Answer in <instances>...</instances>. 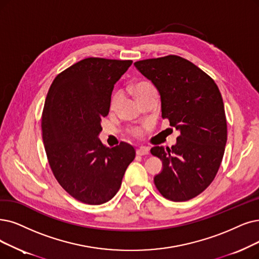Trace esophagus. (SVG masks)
<instances>
[{
    "mask_svg": "<svg viewBox=\"0 0 259 259\" xmlns=\"http://www.w3.org/2000/svg\"><path fill=\"white\" fill-rule=\"evenodd\" d=\"M136 153L138 155H148L150 153V148H148V147H140L139 149H137Z\"/></svg>",
    "mask_w": 259,
    "mask_h": 259,
    "instance_id": "1",
    "label": "esophagus"
}]
</instances>
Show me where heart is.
Segmentation results:
<instances>
[{"mask_svg": "<svg viewBox=\"0 0 259 259\" xmlns=\"http://www.w3.org/2000/svg\"><path fill=\"white\" fill-rule=\"evenodd\" d=\"M134 91H135V95L138 98V100H142L143 98H146L147 96L151 95V94H156V89L149 81H139L134 87ZM122 95L120 91H117L113 94L112 98H111V102H110V107L111 109H116L119 105V103L121 101ZM144 127H134L131 130V133L133 136L135 137H140L143 134Z\"/></svg>", "mask_w": 259, "mask_h": 259, "instance_id": "heart-1", "label": "heart"}]
</instances>
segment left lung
I'll return each mask as SVG.
<instances>
[{"label":"left lung","instance_id":"1","mask_svg":"<svg viewBox=\"0 0 259 259\" xmlns=\"http://www.w3.org/2000/svg\"><path fill=\"white\" fill-rule=\"evenodd\" d=\"M134 65L158 90L162 119L181 133L175 146L151 149L162 161L155 186L170 201L193 199L211 184L224 155L227 126L219 88L204 71L177 55Z\"/></svg>","mask_w":259,"mask_h":259}]
</instances>
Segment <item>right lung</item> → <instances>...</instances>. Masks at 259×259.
Listing matches in <instances>:
<instances>
[{
	"mask_svg": "<svg viewBox=\"0 0 259 259\" xmlns=\"http://www.w3.org/2000/svg\"><path fill=\"white\" fill-rule=\"evenodd\" d=\"M132 63L85 58L59 73L49 89L41 118L47 157L59 185L79 202L111 200L135 158L131 144L106 148L99 139L113 86Z\"/></svg>",
	"mask_w": 259,
	"mask_h": 259,
	"instance_id": "obj_1",
	"label": "right lung"
}]
</instances>
